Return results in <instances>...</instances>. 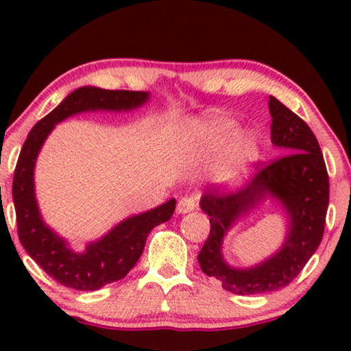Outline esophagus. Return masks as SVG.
Wrapping results in <instances>:
<instances>
[{"label":"esophagus","instance_id":"1","mask_svg":"<svg viewBox=\"0 0 351 351\" xmlns=\"http://www.w3.org/2000/svg\"><path fill=\"white\" fill-rule=\"evenodd\" d=\"M196 204H198V196H184L176 204V211L181 213V215L183 213H189L196 208Z\"/></svg>","mask_w":351,"mask_h":351}]
</instances>
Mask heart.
<instances>
[{
  "instance_id": "obj_1",
  "label": "heart",
  "mask_w": 351,
  "mask_h": 351,
  "mask_svg": "<svg viewBox=\"0 0 351 351\" xmlns=\"http://www.w3.org/2000/svg\"><path fill=\"white\" fill-rule=\"evenodd\" d=\"M217 130H219L223 135L231 136V135L236 134V125H232L229 122H223V123L217 125ZM257 152H259V147H257V140L251 135L241 138L239 145H237V155H239V158L243 160V162H249V160L256 158Z\"/></svg>"
}]
</instances>
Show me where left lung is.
Returning <instances> with one entry per match:
<instances>
[{
	"mask_svg": "<svg viewBox=\"0 0 351 351\" xmlns=\"http://www.w3.org/2000/svg\"><path fill=\"white\" fill-rule=\"evenodd\" d=\"M269 112L271 140L285 155L267 165L256 163L251 180L237 191H206L199 201L211 224L198 254L201 271L237 295L272 292L291 284L320 245L327 217L328 173L317 136L277 99L269 97ZM265 195L279 199L291 216L288 241L279 253L256 268H229L220 256L222 237L237 217Z\"/></svg>",
	"mask_w": 351,
	"mask_h": 351,
	"instance_id": "8db88e82",
	"label": "left lung"
}]
</instances>
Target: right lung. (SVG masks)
Instances as JSON below:
<instances>
[{
  "instance_id": "right-lung-1",
  "label": "right lung",
  "mask_w": 351,
  "mask_h": 351,
  "mask_svg": "<svg viewBox=\"0 0 351 351\" xmlns=\"http://www.w3.org/2000/svg\"><path fill=\"white\" fill-rule=\"evenodd\" d=\"M148 100L142 90H106L80 87L67 95L51 114L31 128L24 142L13 178V201L18 236L26 252L47 276L66 287L77 291H97L104 285L123 279L142 256L145 241L155 226L175 213V199L122 221L86 252H74L66 241L51 231L39 215L34 196V163L44 140L56 123L86 110H130Z\"/></svg>"
}]
</instances>
